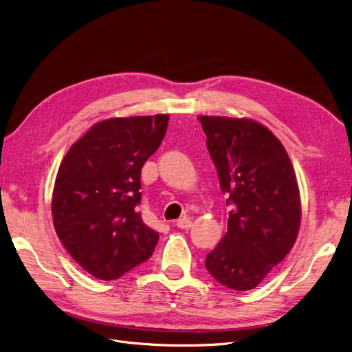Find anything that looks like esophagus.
<instances>
[{
  "label": "esophagus",
  "mask_w": 352,
  "mask_h": 352,
  "mask_svg": "<svg viewBox=\"0 0 352 352\" xmlns=\"http://www.w3.org/2000/svg\"><path fill=\"white\" fill-rule=\"evenodd\" d=\"M175 224H177L178 228H190L191 227V220H190V217H182V219L177 220Z\"/></svg>",
  "instance_id": "obj_1"
}]
</instances>
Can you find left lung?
Segmentation results:
<instances>
[{"label":"left lung","mask_w":352,"mask_h":352,"mask_svg":"<svg viewBox=\"0 0 352 352\" xmlns=\"http://www.w3.org/2000/svg\"><path fill=\"white\" fill-rule=\"evenodd\" d=\"M207 149L228 198L227 233L206 257L223 286L254 289L294 248L300 198L292 162L280 141L250 119L200 116Z\"/></svg>","instance_id":"left-lung-1"}]
</instances>
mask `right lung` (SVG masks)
<instances>
[{"label":"right lung","instance_id":"1","mask_svg":"<svg viewBox=\"0 0 352 352\" xmlns=\"http://www.w3.org/2000/svg\"><path fill=\"white\" fill-rule=\"evenodd\" d=\"M168 119L99 122L60 164L52 201L56 233L74 262L100 280L119 279L154 253L160 236L142 221L140 179Z\"/></svg>","mask_w":352,"mask_h":352}]
</instances>
